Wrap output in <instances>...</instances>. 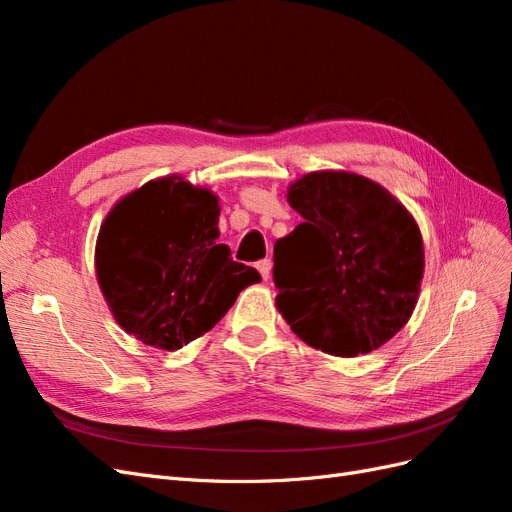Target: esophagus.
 <instances>
[{"label": "esophagus", "instance_id": "obj_1", "mask_svg": "<svg viewBox=\"0 0 512 512\" xmlns=\"http://www.w3.org/2000/svg\"><path fill=\"white\" fill-rule=\"evenodd\" d=\"M256 269L260 271V275H262V280H271V269H273V262H271V258H265V260H260L258 265H256Z\"/></svg>", "mask_w": 512, "mask_h": 512}]
</instances>
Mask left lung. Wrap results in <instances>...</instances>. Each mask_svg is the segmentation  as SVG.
<instances>
[{
	"label": "left lung",
	"mask_w": 512,
	"mask_h": 512,
	"mask_svg": "<svg viewBox=\"0 0 512 512\" xmlns=\"http://www.w3.org/2000/svg\"><path fill=\"white\" fill-rule=\"evenodd\" d=\"M303 222L273 247V282L290 329L335 356L380 348L404 329L421 290L425 252L408 209L367 177L318 170L294 181Z\"/></svg>",
	"instance_id": "8db88e82"
}]
</instances>
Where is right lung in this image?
<instances>
[{
  "mask_svg": "<svg viewBox=\"0 0 512 512\" xmlns=\"http://www.w3.org/2000/svg\"><path fill=\"white\" fill-rule=\"evenodd\" d=\"M218 196L170 175L123 196L96 243V273L119 327L160 350L211 331L260 282L218 243Z\"/></svg>",
  "mask_w": 512,
  "mask_h": 512,
  "instance_id": "1",
  "label": "right lung"
}]
</instances>
